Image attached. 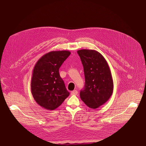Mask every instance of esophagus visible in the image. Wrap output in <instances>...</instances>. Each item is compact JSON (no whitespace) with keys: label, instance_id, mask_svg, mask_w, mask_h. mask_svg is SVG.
I'll return each instance as SVG.
<instances>
[{"label":"esophagus","instance_id":"1","mask_svg":"<svg viewBox=\"0 0 146 146\" xmlns=\"http://www.w3.org/2000/svg\"><path fill=\"white\" fill-rule=\"evenodd\" d=\"M78 94V91L77 90H73L71 92V95H76Z\"/></svg>","mask_w":146,"mask_h":146}]
</instances>
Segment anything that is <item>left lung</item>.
Segmentation results:
<instances>
[{
	"label": "left lung",
	"instance_id": "left-lung-1",
	"mask_svg": "<svg viewBox=\"0 0 146 146\" xmlns=\"http://www.w3.org/2000/svg\"><path fill=\"white\" fill-rule=\"evenodd\" d=\"M84 68L85 86L80 93L81 99L91 109L105 103L113 91V80L109 66L103 55L94 50L77 51Z\"/></svg>",
	"mask_w": 146,
	"mask_h": 146
}]
</instances>
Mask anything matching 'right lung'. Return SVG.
Returning a JSON list of instances; mask_svg holds the SVG:
<instances>
[{"mask_svg": "<svg viewBox=\"0 0 146 146\" xmlns=\"http://www.w3.org/2000/svg\"><path fill=\"white\" fill-rule=\"evenodd\" d=\"M69 51H54L41 56L32 72V96L41 107L49 110L58 108L69 95L59 69L70 55Z\"/></svg>", "mask_w": 146, "mask_h": 146, "instance_id": "right-lung-1", "label": "right lung"}]
</instances>
